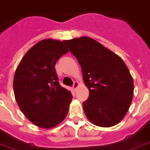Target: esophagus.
<instances>
[{
  "instance_id": "34e87169",
  "label": "esophagus",
  "mask_w": 150,
  "mask_h": 150,
  "mask_svg": "<svg viewBox=\"0 0 150 150\" xmlns=\"http://www.w3.org/2000/svg\"><path fill=\"white\" fill-rule=\"evenodd\" d=\"M79 82H78V81H75V82H74V84H73V86H72L73 89H74V90H76L78 87H79Z\"/></svg>"
}]
</instances>
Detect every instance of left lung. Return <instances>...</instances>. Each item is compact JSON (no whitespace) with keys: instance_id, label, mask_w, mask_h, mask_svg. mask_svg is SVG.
<instances>
[{"instance_id":"left-lung-1","label":"left lung","mask_w":150,"mask_h":150,"mask_svg":"<svg viewBox=\"0 0 150 150\" xmlns=\"http://www.w3.org/2000/svg\"><path fill=\"white\" fill-rule=\"evenodd\" d=\"M64 43L81 65L89 97L82 104L93 124L110 127L127 113L133 96V80L120 56L96 40L81 36Z\"/></svg>"}]
</instances>
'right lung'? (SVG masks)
<instances>
[{
	"instance_id": "1",
	"label": "right lung",
	"mask_w": 150,
	"mask_h": 150,
	"mask_svg": "<svg viewBox=\"0 0 150 150\" xmlns=\"http://www.w3.org/2000/svg\"><path fill=\"white\" fill-rule=\"evenodd\" d=\"M63 42L46 39L27 51L13 78V92L26 117L42 129L55 127L67 115L71 92L59 83L55 65L69 52Z\"/></svg>"
}]
</instances>
